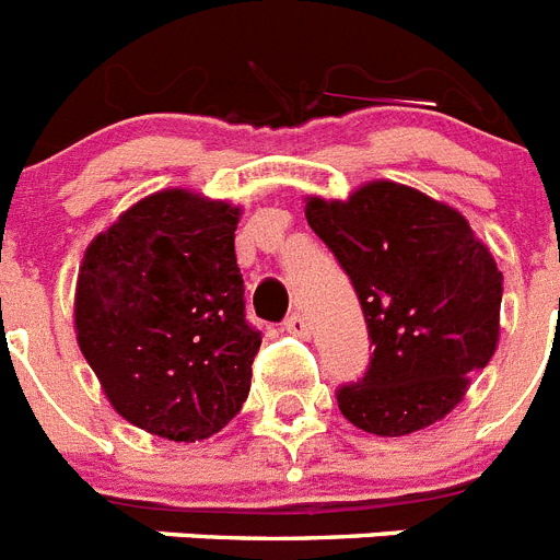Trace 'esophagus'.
<instances>
[{"instance_id": "34e87169", "label": "esophagus", "mask_w": 560, "mask_h": 560, "mask_svg": "<svg viewBox=\"0 0 560 560\" xmlns=\"http://www.w3.org/2000/svg\"><path fill=\"white\" fill-rule=\"evenodd\" d=\"M283 328L291 334V337H300V339L312 337V326H308V319H305L303 314H298V312H294L289 319H285Z\"/></svg>"}]
</instances>
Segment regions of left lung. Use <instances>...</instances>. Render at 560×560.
Segmentation results:
<instances>
[{
    "label": "left lung",
    "instance_id": "8db88e82",
    "mask_svg": "<svg viewBox=\"0 0 560 560\" xmlns=\"http://www.w3.org/2000/svg\"><path fill=\"white\" fill-rule=\"evenodd\" d=\"M305 221L351 277L374 346L365 380L337 394L342 417L374 436L442 422L499 348L504 277L490 248L451 203L385 178L308 195Z\"/></svg>",
    "mask_w": 560,
    "mask_h": 560
}]
</instances>
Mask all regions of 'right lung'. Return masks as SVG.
Wrapping results in <instances>:
<instances>
[{
  "instance_id": "right-lung-1",
  "label": "right lung",
  "mask_w": 560,
  "mask_h": 560,
  "mask_svg": "<svg viewBox=\"0 0 560 560\" xmlns=\"http://www.w3.org/2000/svg\"><path fill=\"white\" fill-rule=\"evenodd\" d=\"M232 200L172 186L136 200L81 257L75 342L118 417L170 442L226 428L252 388Z\"/></svg>"
}]
</instances>
